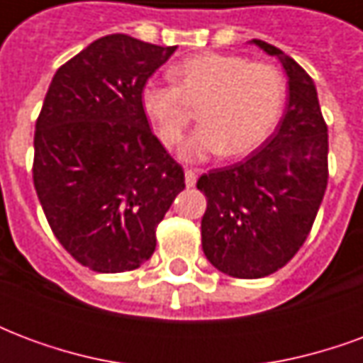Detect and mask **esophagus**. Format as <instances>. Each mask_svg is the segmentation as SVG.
<instances>
[{"mask_svg": "<svg viewBox=\"0 0 363 363\" xmlns=\"http://www.w3.org/2000/svg\"><path fill=\"white\" fill-rule=\"evenodd\" d=\"M196 173H194V171H184V182H186V186H189V189H192V186H194V184H196Z\"/></svg>", "mask_w": 363, "mask_h": 363, "instance_id": "esophagus-1", "label": "esophagus"}]
</instances>
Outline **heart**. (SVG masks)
<instances>
[{
    "label": "heart",
    "mask_w": 363,
    "mask_h": 363,
    "mask_svg": "<svg viewBox=\"0 0 363 363\" xmlns=\"http://www.w3.org/2000/svg\"><path fill=\"white\" fill-rule=\"evenodd\" d=\"M174 85L143 83L140 103L165 147H177L189 126L184 101L198 104L202 124L190 134L181 157L206 161L225 151L243 157L267 140L284 106V79L268 64H251L231 54L204 52L182 60L171 72Z\"/></svg>",
    "instance_id": "obj_1"
}]
</instances>
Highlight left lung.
Listing matches in <instances>:
<instances>
[{
  "instance_id": "8db88e82",
  "label": "left lung",
  "mask_w": 363,
  "mask_h": 363,
  "mask_svg": "<svg viewBox=\"0 0 363 363\" xmlns=\"http://www.w3.org/2000/svg\"><path fill=\"white\" fill-rule=\"evenodd\" d=\"M278 58L288 75V106L267 142L249 157L198 179L208 200L202 249L220 272L262 278L303 245L325 196L328 134L317 87L296 60L264 40H251Z\"/></svg>"
}]
</instances>
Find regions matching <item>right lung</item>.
I'll list each match as a JSON object with an SVG mask.
<instances>
[{"mask_svg":"<svg viewBox=\"0 0 363 363\" xmlns=\"http://www.w3.org/2000/svg\"><path fill=\"white\" fill-rule=\"evenodd\" d=\"M128 35H106L52 77L36 120L33 181L54 235L103 274L142 267L184 173L153 135L143 83L173 56Z\"/></svg>","mask_w":363,"mask_h":363,"instance_id":"1","label":"right lung"}]
</instances>
